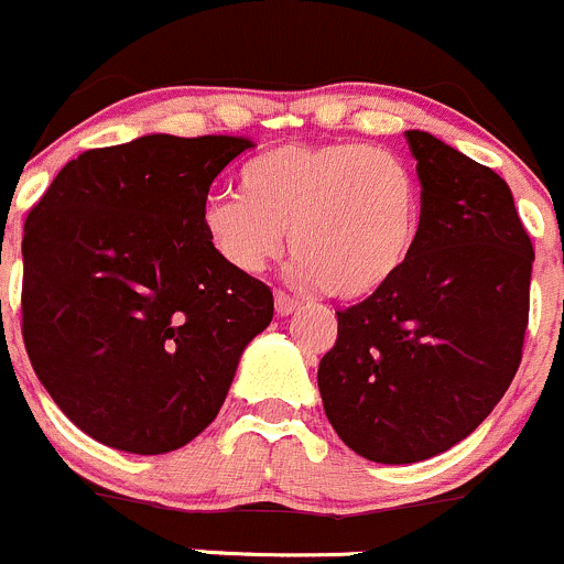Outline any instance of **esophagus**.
<instances>
[{"instance_id":"1","label":"esophagus","mask_w":564,"mask_h":564,"mask_svg":"<svg viewBox=\"0 0 564 564\" xmlns=\"http://www.w3.org/2000/svg\"><path fill=\"white\" fill-rule=\"evenodd\" d=\"M300 308V300L292 297V294L281 292V289H275V314L278 316H289L292 311Z\"/></svg>"}]
</instances>
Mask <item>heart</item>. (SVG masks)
<instances>
[{
	"instance_id": "heart-1",
	"label": "heart",
	"mask_w": 564,
	"mask_h": 564,
	"mask_svg": "<svg viewBox=\"0 0 564 564\" xmlns=\"http://www.w3.org/2000/svg\"><path fill=\"white\" fill-rule=\"evenodd\" d=\"M420 185L401 155L379 147L281 144L250 158L240 193L202 207L209 248L237 272H261L283 248L297 275L335 297H368L406 267L420 235Z\"/></svg>"
}]
</instances>
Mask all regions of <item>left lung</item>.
Listing matches in <instances>:
<instances>
[{
  "instance_id": "left-lung-1",
  "label": "left lung",
  "mask_w": 564,
  "mask_h": 564,
  "mask_svg": "<svg viewBox=\"0 0 564 564\" xmlns=\"http://www.w3.org/2000/svg\"><path fill=\"white\" fill-rule=\"evenodd\" d=\"M417 161L420 235L406 267L338 311L318 362L335 434L377 464L451 451L513 382L529 322L534 250L508 182L425 130Z\"/></svg>"
}]
</instances>
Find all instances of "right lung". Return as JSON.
Returning <instances> with one entry per match:
<instances>
[{"instance_id": "right-lung-1", "label": "right lung", "mask_w": 564, "mask_h": 564, "mask_svg": "<svg viewBox=\"0 0 564 564\" xmlns=\"http://www.w3.org/2000/svg\"><path fill=\"white\" fill-rule=\"evenodd\" d=\"M250 147L242 135L152 133L87 150L32 207L26 355L93 440L139 456L196 440L272 322L270 286L231 270L202 231L209 185Z\"/></svg>"}]
</instances>
